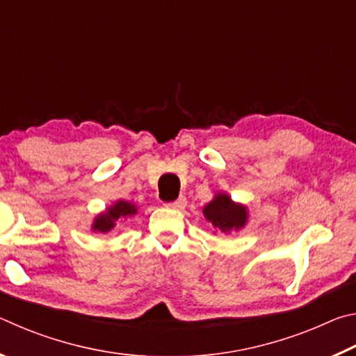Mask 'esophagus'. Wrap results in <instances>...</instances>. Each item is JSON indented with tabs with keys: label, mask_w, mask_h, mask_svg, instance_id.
<instances>
[{
	"label": "esophagus",
	"mask_w": 356,
	"mask_h": 356,
	"mask_svg": "<svg viewBox=\"0 0 356 356\" xmlns=\"http://www.w3.org/2000/svg\"><path fill=\"white\" fill-rule=\"evenodd\" d=\"M166 207H171V209H176V210H184L186 207V200L184 196H180L179 200L172 201L170 204H166Z\"/></svg>",
	"instance_id": "obj_1"
}]
</instances>
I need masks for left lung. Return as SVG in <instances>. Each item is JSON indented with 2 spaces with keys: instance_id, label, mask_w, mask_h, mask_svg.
<instances>
[{
  "instance_id": "obj_1",
  "label": "left lung",
  "mask_w": 356,
  "mask_h": 356,
  "mask_svg": "<svg viewBox=\"0 0 356 356\" xmlns=\"http://www.w3.org/2000/svg\"><path fill=\"white\" fill-rule=\"evenodd\" d=\"M206 220L218 231L229 234L245 227L248 221V209L243 204H237L226 193H218L202 210Z\"/></svg>"
}]
</instances>
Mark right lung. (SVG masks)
I'll list each match as a JSON object with an SVG mask.
<instances>
[{"label":"right lung","instance_id":"obj_1","mask_svg":"<svg viewBox=\"0 0 356 356\" xmlns=\"http://www.w3.org/2000/svg\"><path fill=\"white\" fill-rule=\"evenodd\" d=\"M138 209L134 202L119 200L113 204V206L108 207L105 212H102L94 218L92 222V231L100 232V234H108L113 231L116 222L120 220L129 218V216L136 215Z\"/></svg>","mask_w":356,"mask_h":356}]
</instances>
